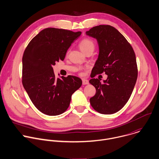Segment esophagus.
Returning <instances> with one entry per match:
<instances>
[{
    "label": "esophagus",
    "mask_w": 159,
    "mask_h": 159,
    "mask_svg": "<svg viewBox=\"0 0 159 159\" xmlns=\"http://www.w3.org/2000/svg\"><path fill=\"white\" fill-rule=\"evenodd\" d=\"M82 84L83 85H87V84H89V80L87 79H82Z\"/></svg>",
    "instance_id": "34e87169"
}]
</instances>
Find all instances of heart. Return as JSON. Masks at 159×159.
Instances as JSON below:
<instances>
[{
    "mask_svg": "<svg viewBox=\"0 0 159 159\" xmlns=\"http://www.w3.org/2000/svg\"><path fill=\"white\" fill-rule=\"evenodd\" d=\"M79 46L80 49L85 54L90 50L93 51L95 48V43L91 39L84 38L80 42Z\"/></svg>",
    "mask_w": 159,
    "mask_h": 159,
    "instance_id": "1",
    "label": "heart"
}]
</instances>
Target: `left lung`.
<instances>
[{
	"mask_svg": "<svg viewBox=\"0 0 159 159\" xmlns=\"http://www.w3.org/2000/svg\"><path fill=\"white\" fill-rule=\"evenodd\" d=\"M86 34L97 39L99 54L92 70L90 84L96 89L90 98L92 107L102 114H112L123 108L135 85L138 70L135 52L131 45L116 28L100 25ZM105 72L107 80L101 83L93 77ZM91 76V75H90Z\"/></svg>",
	"mask_w": 159,
	"mask_h": 159,
	"instance_id": "1",
	"label": "left lung"
}]
</instances>
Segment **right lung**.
Wrapping results in <instances>:
<instances>
[{
  "instance_id": "add662e5",
  "label": "right lung",
  "mask_w": 159,
  "mask_h": 159,
  "mask_svg": "<svg viewBox=\"0 0 159 159\" xmlns=\"http://www.w3.org/2000/svg\"><path fill=\"white\" fill-rule=\"evenodd\" d=\"M81 32L47 28L29 43L22 57V84L35 107L42 113L55 116L69 107L72 95L82 80L68 75L55 78L53 66L64 61L67 51Z\"/></svg>"
}]
</instances>
